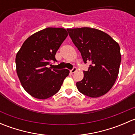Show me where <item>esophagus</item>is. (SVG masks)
Returning <instances> with one entry per match:
<instances>
[{
  "label": "esophagus",
  "mask_w": 135,
  "mask_h": 135,
  "mask_svg": "<svg viewBox=\"0 0 135 135\" xmlns=\"http://www.w3.org/2000/svg\"><path fill=\"white\" fill-rule=\"evenodd\" d=\"M76 70H77V69H76V67H74L73 69H72V70H70V73H71V74H73V73H74V72L76 71Z\"/></svg>",
  "instance_id": "34e87169"
}]
</instances>
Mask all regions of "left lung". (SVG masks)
Masks as SVG:
<instances>
[{
  "instance_id": "1",
  "label": "left lung",
  "mask_w": 135,
  "mask_h": 135,
  "mask_svg": "<svg viewBox=\"0 0 135 135\" xmlns=\"http://www.w3.org/2000/svg\"><path fill=\"white\" fill-rule=\"evenodd\" d=\"M72 41L81 53L84 62H90L84 78L76 83L80 93L97 98L105 95L114 85L121 63L120 47L110 35L89 27L67 28Z\"/></svg>"
}]
</instances>
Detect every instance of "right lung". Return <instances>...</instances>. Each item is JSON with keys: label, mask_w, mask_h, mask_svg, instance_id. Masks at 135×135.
<instances>
[{"label": "right lung", "mask_w": 135, "mask_h": 135, "mask_svg": "<svg viewBox=\"0 0 135 135\" xmlns=\"http://www.w3.org/2000/svg\"><path fill=\"white\" fill-rule=\"evenodd\" d=\"M67 36L65 28H44L29 36L17 53V76L24 89L33 97L46 99L52 97L69 76L67 69L48 67L50 61H56L57 51Z\"/></svg>", "instance_id": "1"}]
</instances>
